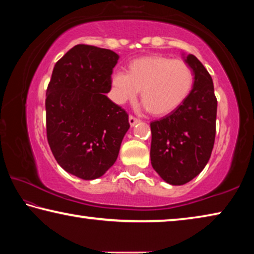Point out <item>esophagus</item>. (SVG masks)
<instances>
[{"mask_svg":"<svg viewBox=\"0 0 254 254\" xmlns=\"http://www.w3.org/2000/svg\"><path fill=\"white\" fill-rule=\"evenodd\" d=\"M140 122V120L139 119H135L134 116H132V115H130L128 116V123H130V126L131 127H134L136 123H139Z\"/></svg>","mask_w":254,"mask_h":254,"instance_id":"34e87169","label":"esophagus"}]
</instances>
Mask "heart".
Segmentation results:
<instances>
[{
  "mask_svg": "<svg viewBox=\"0 0 254 254\" xmlns=\"http://www.w3.org/2000/svg\"><path fill=\"white\" fill-rule=\"evenodd\" d=\"M193 82L194 74L187 62L158 55L134 60L130 71H116L112 78L116 103L134 99L142 89L146 107L157 115L178 108L190 95Z\"/></svg>",
  "mask_w": 254,
  "mask_h": 254,
  "instance_id": "obj_1",
  "label": "heart"
}]
</instances>
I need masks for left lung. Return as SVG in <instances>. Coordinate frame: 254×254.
<instances>
[{"mask_svg":"<svg viewBox=\"0 0 254 254\" xmlns=\"http://www.w3.org/2000/svg\"><path fill=\"white\" fill-rule=\"evenodd\" d=\"M194 74L192 90L181 105L150 123V159L165 182L183 185L199 175L211 156L217 99L211 75L194 55L184 56Z\"/></svg>","mask_w":254,"mask_h":254,"instance_id":"obj_1","label":"left lung"}]
</instances>
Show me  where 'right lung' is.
<instances>
[{"instance_id": "right-lung-1", "label": "right lung", "mask_w": 254, "mask_h": 254, "mask_svg": "<svg viewBox=\"0 0 254 254\" xmlns=\"http://www.w3.org/2000/svg\"><path fill=\"white\" fill-rule=\"evenodd\" d=\"M120 56L75 45L56 62L46 91V132L64 171L82 180L103 176L119 156L128 115L107 97Z\"/></svg>"}]
</instances>
